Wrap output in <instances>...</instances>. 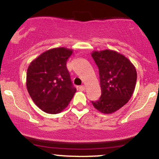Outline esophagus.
<instances>
[{
  "instance_id": "34e87169",
  "label": "esophagus",
  "mask_w": 159,
  "mask_h": 159,
  "mask_svg": "<svg viewBox=\"0 0 159 159\" xmlns=\"http://www.w3.org/2000/svg\"><path fill=\"white\" fill-rule=\"evenodd\" d=\"M79 90H81V91H84L85 90V87L84 85L80 86V87H79Z\"/></svg>"
}]
</instances>
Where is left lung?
<instances>
[{
	"instance_id": "left-lung-1",
	"label": "left lung",
	"mask_w": 159,
	"mask_h": 159,
	"mask_svg": "<svg viewBox=\"0 0 159 159\" xmlns=\"http://www.w3.org/2000/svg\"><path fill=\"white\" fill-rule=\"evenodd\" d=\"M99 72L102 95L93 105L103 114H112L126 104L135 88L134 66L123 54L106 50L92 53Z\"/></svg>"
}]
</instances>
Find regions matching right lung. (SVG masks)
<instances>
[{"instance_id":"1","label":"right lung","mask_w":159,"mask_h":159,"mask_svg":"<svg viewBox=\"0 0 159 159\" xmlns=\"http://www.w3.org/2000/svg\"><path fill=\"white\" fill-rule=\"evenodd\" d=\"M72 50L56 48L34 60L27 71V89L34 103L48 114H56L68 106L76 89L66 68Z\"/></svg>"}]
</instances>
